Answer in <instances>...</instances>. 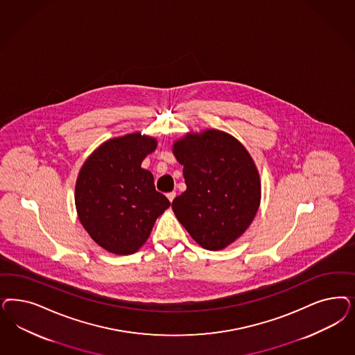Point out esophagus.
I'll list each match as a JSON object with an SVG mask.
<instances>
[{"mask_svg":"<svg viewBox=\"0 0 355 355\" xmlns=\"http://www.w3.org/2000/svg\"><path fill=\"white\" fill-rule=\"evenodd\" d=\"M167 198H168V201H170V202H172V201H173V198H175V197H176V193H175V192H170V193H167Z\"/></svg>","mask_w":355,"mask_h":355,"instance_id":"esophagus-1","label":"esophagus"}]
</instances>
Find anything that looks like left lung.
Segmentation results:
<instances>
[{"instance_id":"left-lung-1","label":"left lung","mask_w":355,"mask_h":355,"mask_svg":"<svg viewBox=\"0 0 355 355\" xmlns=\"http://www.w3.org/2000/svg\"><path fill=\"white\" fill-rule=\"evenodd\" d=\"M184 166L187 191L172 210L192 239L219 251L250 227L261 201V182L251 154L239 139L218 129L188 132L172 145Z\"/></svg>"}]
</instances>
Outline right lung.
Returning a JSON list of instances; mask_svg holds the SVG:
<instances>
[{"label":"right lung","instance_id":"1","mask_svg":"<svg viewBox=\"0 0 355 355\" xmlns=\"http://www.w3.org/2000/svg\"><path fill=\"white\" fill-rule=\"evenodd\" d=\"M157 145V138L141 132L111 138L80 167L74 193L77 214L105 251L123 256L137 252L170 206L155 191L153 173L141 167Z\"/></svg>","mask_w":355,"mask_h":355}]
</instances>
